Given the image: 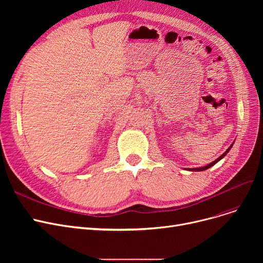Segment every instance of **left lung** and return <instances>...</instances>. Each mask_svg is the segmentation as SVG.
Returning <instances> with one entry per match:
<instances>
[{
    "mask_svg": "<svg viewBox=\"0 0 263 263\" xmlns=\"http://www.w3.org/2000/svg\"><path fill=\"white\" fill-rule=\"evenodd\" d=\"M232 145H233V144H231V146H230V147H229V148H228V149L225 151V153H224L222 156H220L219 158H217L215 161H213L212 163H210V164H208V165H205V166H203V167H197V168H187V171H191V172H202V171H205V170L210 168L211 166H213L214 164H216L218 161L222 160V159H223V158H224V157H225V156L228 154V151L230 150V148L232 147Z\"/></svg>",
    "mask_w": 263,
    "mask_h": 263,
    "instance_id": "1",
    "label": "left lung"
}]
</instances>
